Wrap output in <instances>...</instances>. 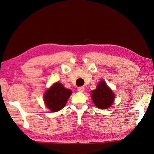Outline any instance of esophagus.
<instances>
[{
    "label": "esophagus",
    "instance_id": "1",
    "mask_svg": "<svg viewBox=\"0 0 154 154\" xmlns=\"http://www.w3.org/2000/svg\"><path fill=\"white\" fill-rule=\"evenodd\" d=\"M77 90H78V91H79V92H84L85 88H84L83 87V86H81V87L78 88Z\"/></svg>",
    "mask_w": 154,
    "mask_h": 154
}]
</instances>
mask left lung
Returning a JSON list of instances; mask_svg holds the SVG:
<instances>
[{
  "instance_id": "1",
  "label": "left lung",
  "mask_w": 154,
  "mask_h": 154,
  "mask_svg": "<svg viewBox=\"0 0 154 154\" xmlns=\"http://www.w3.org/2000/svg\"><path fill=\"white\" fill-rule=\"evenodd\" d=\"M91 92L92 101L99 109L109 108L115 98L112 90L107 86L106 82L103 80H101L97 85V88Z\"/></svg>"
}]
</instances>
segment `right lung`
<instances>
[{
	"label": "right lung",
	"mask_w": 154,
	"mask_h": 154,
	"mask_svg": "<svg viewBox=\"0 0 154 154\" xmlns=\"http://www.w3.org/2000/svg\"><path fill=\"white\" fill-rule=\"evenodd\" d=\"M71 94V90L65 88L61 83L57 82L46 90L44 95V101L51 112H57L66 106Z\"/></svg>",
	"instance_id": "right-lung-1"
}]
</instances>
